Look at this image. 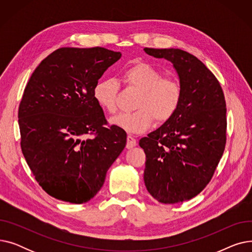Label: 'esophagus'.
Listing matches in <instances>:
<instances>
[{"mask_svg": "<svg viewBox=\"0 0 252 252\" xmlns=\"http://www.w3.org/2000/svg\"><path fill=\"white\" fill-rule=\"evenodd\" d=\"M136 145H137V141H136V139H135L133 136L128 135V136H127V138H126V148H127V149H130V148L135 147Z\"/></svg>", "mask_w": 252, "mask_h": 252, "instance_id": "esophagus-1", "label": "esophagus"}]
</instances>
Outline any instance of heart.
I'll return each instance as SVG.
<instances>
[{"label":"heart","mask_w":252,"mask_h":252,"mask_svg":"<svg viewBox=\"0 0 252 252\" xmlns=\"http://www.w3.org/2000/svg\"><path fill=\"white\" fill-rule=\"evenodd\" d=\"M162 72L148 62L131 64L123 71V82L140 92L134 112L119 113L110 118V124L128 133L139 134L149 129L154 119L163 124L178 111L183 90L173 77H162ZM119 84L114 78H104L94 87V98L106 112L116 111Z\"/></svg>","instance_id":"1"}]
</instances>
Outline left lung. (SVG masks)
Masks as SVG:
<instances>
[{
    "instance_id": "1",
    "label": "left lung",
    "mask_w": 252,
    "mask_h": 252,
    "mask_svg": "<svg viewBox=\"0 0 252 252\" xmlns=\"http://www.w3.org/2000/svg\"><path fill=\"white\" fill-rule=\"evenodd\" d=\"M144 51L173 63L183 90L175 115L139 142L145 186L157 201L179 203L199 194L215 174L226 145V101L217 77L190 53Z\"/></svg>"
}]
</instances>
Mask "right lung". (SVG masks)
<instances>
[{
	"label": "right lung",
	"instance_id": "add662e5",
	"mask_svg": "<svg viewBox=\"0 0 252 252\" xmlns=\"http://www.w3.org/2000/svg\"><path fill=\"white\" fill-rule=\"evenodd\" d=\"M121 57L101 47L60 48L39 63L24 89L21 150L39 186L56 199L90 201L126 147V133L104 126L107 121L94 98L99 78Z\"/></svg>",
	"mask_w": 252,
	"mask_h": 252
}]
</instances>
